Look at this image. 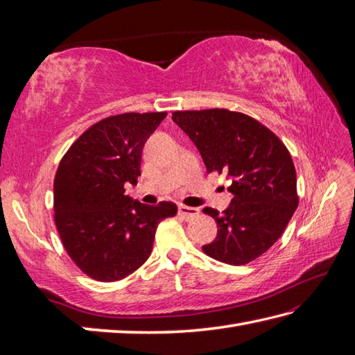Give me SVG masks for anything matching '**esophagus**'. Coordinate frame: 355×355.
Wrapping results in <instances>:
<instances>
[{
    "label": "esophagus",
    "instance_id": "34e87169",
    "mask_svg": "<svg viewBox=\"0 0 355 355\" xmlns=\"http://www.w3.org/2000/svg\"><path fill=\"white\" fill-rule=\"evenodd\" d=\"M178 215L183 216L184 220H191V218H195V216L200 215V210L195 209V207H189V206L180 205V206H178Z\"/></svg>",
    "mask_w": 355,
    "mask_h": 355
}]
</instances>
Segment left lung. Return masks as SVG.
I'll use <instances>...</instances> for the list:
<instances>
[{
  "label": "left lung",
  "instance_id": "obj_1",
  "mask_svg": "<svg viewBox=\"0 0 355 355\" xmlns=\"http://www.w3.org/2000/svg\"><path fill=\"white\" fill-rule=\"evenodd\" d=\"M172 120L198 148L207 172L230 180V206L221 214L202 209L218 225L215 241L202 252L230 266L259 258L282 235L299 205L288 149L267 126L239 111H173Z\"/></svg>",
  "mask_w": 355,
  "mask_h": 355
}]
</instances>
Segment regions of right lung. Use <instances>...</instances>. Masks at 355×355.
<instances>
[{"instance_id": "obj_1", "label": "right lung", "mask_w": 355, "mask_h": 355, "mask_svg": "<svg viewBox=\"0 0 355 355\" xmlns=\"http://www.w3.org/2000/svg\"><path fill=\"white\" fill-rule=\"evenodd\" d=\"M168 112H123L79 135L58 166L55 224L71 261L94 281L112 282L141 267L157 225L177 206H145L125 195L137 183L145 141Z\"/></svg>"}]
</instances>
